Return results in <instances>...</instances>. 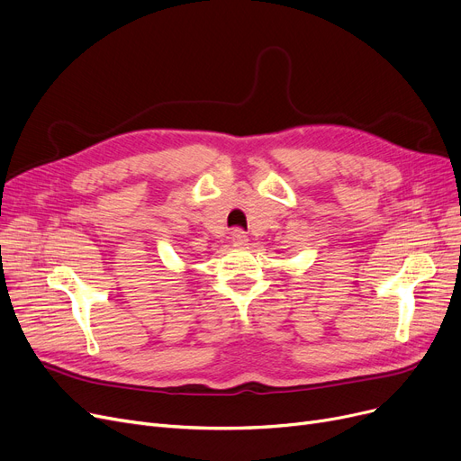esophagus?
I'll list each match as a JSON object with an SVG mask.
<instances>
[{"mask_svg":"<svg viewBox=\"0 0 461 461\" xmlns=\"http://www.w3.org/2000/svg\"><path fill=\"white\" fill-rule=\"evenodd\" d=\"M230 239H231V245H233V247H243V245L247 243V235H245L243 231H240V230H233Z\"/></svg>","mask_w":461,"mask_h":461,"instance_id":"obj_1","label":"esophagus"}]
</instances>
